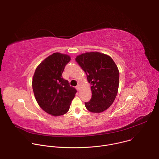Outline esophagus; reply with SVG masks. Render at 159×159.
<instances>
[{"label":"esophagus","mask_w":159,"mask_h":159,"mask_svg":"<svg viewBox=\"0 0 159 159\" xmlns=\"http://www.w3.org/2000/svg\"><path fill=\"white\" fill-rule=\"evenodd\" d=\"M77 89L79 90V91H80V84H78L77 85Z\"/></svg>","instance_id":"1"}]
</instances>
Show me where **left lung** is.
Instances as JSON below:
<instances>
[{
	"instance_id": "1",
	"label": "left lung",
	"mask_w": 159,
	"mask_h": 159,
	"mask_svg": "<svg viewBox=\"0 0 159 159\" xmlns=\"http://www.w3.org/2000/svg\"><path fill=\"white\" fill-rule=\"evenodd\" d=\"M75 60L91 85L92 98L85 102V107L92 112L106 110L114 102L118 90L120 73L115 61L99 52L83 53Z\"/></svg>"
}]
</instances>
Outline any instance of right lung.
I'll return each mask as SVG.
<instances>
[{"label":"right lung","instance_id":"right-lung-1","mask_svg":"<svg viewBox=\"0 0 159 159\" xmlns=\"http://www.w3.org/2000/svg\"><path fill=\"white\" fill-rule=\"evenodd\" d=\"M70 57L54 53L36 68L32 86L36 100L45 112L54 116H61L69 110L77 90L62 77Z\"/></svg>","mask_w":159,"mask_h":159}]
</instances>
